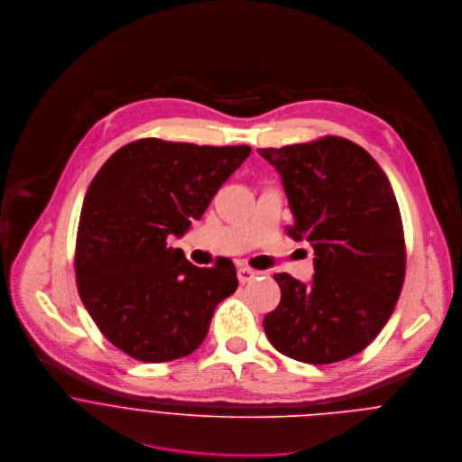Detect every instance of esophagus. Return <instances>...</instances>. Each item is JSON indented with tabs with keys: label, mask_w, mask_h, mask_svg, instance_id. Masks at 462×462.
I'll return each instance as SVG.
<instances>
[{
	"label": "esophagus",
	"mask_w": 462,
	"mask_h": 462,
	"mask_svg": "<svg viewBox=\"0 0 462 462\" xmlns=\"http://www.w3.org/2000/svg\"><path fill=\"white\" fill-rule=\"evenodd\" d=\"M254 276H256V273H254L253 269H249V267H240V269H238V282H240L242 285L249 283Z\"/></svg>",
	"instance_id": "obj_1"
}]
</instances>
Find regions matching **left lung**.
Listing matches in <instances>:
<instances>
[{
    "mask_svg": "<svg viewBox=\"0 0 462 462\" xmlns=\"http://www.w3.org/2000/svg\"><path fill=\"white\" fill-rule=\"evenodd\" d=\"M282 175L294 226L313 247V280L274 274L282 301L265 315L271 344L305 364H333L367 347L405 280L400 208L380 164L356 143L324 136L258 149Z\"/></svg>",
    "mask_w": 462,
    "mask_h": 462,
    "instance_id": "1",
    "label": "left lung"
}]
</instances>
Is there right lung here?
I'll return each mask as SVG.
<instances>
[{"label": "right lung", "mask_w": 462, "mask_h": 462, "mask_svg": "<svg viewBox=\"0 0 462 462\" xmlns=\"http://www.w3.org/2000/svg\"><path fill=\"white\" fill-rule=\"evenodd\" d=\"M251 147L145 138L111 155L84 197L75 245L80 300L104 337L140 362L193 353L236 287L231 260L191 265L166 245L200 220Z\"/></svg>", "instance_id": "add662e5"}]
</instances>
